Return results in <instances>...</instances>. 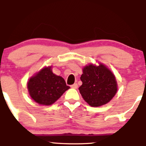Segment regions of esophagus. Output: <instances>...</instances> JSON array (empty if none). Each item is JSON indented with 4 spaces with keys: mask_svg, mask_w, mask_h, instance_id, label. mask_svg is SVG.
<instances>
[{
    "mask_svg": "<svg viewBox=\"0 0 146 146\" xmlns=\"http://www.w3.org/2000/svg\"><path fill=\"white\" fill-rule=\"evenodd\" d=\"M78 84H77V83L73 84H72L71 86V88H78Z\"/></svg>",
    "mask_w": 146,
    "mask_h": 146,
    "instance_id": "obj_1",
    "label": "esophagus"
}]
</instances>
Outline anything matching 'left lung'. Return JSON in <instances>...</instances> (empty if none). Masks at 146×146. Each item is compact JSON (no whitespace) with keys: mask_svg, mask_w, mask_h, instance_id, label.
Masks as SVG:
<instances>
[{"mask_svg":"<svg viewBox=\"0 0 146 146\" xmlns=\"http://www.w3.org/2000/svg\"><path fill=\"white\" fill-rule=\"evenodd\" d=\"M80 80L82 85L79 87L80 93L90 106L98 107L106 104L117 93L115 76L102 64L98 66L93 64L85 66Z\"/></svg>","mask_w":146,"mask_h":146,"instance_id":"8db88e82","label":"left lung"}]
</instances>
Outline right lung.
<instances>
[{
  "label": "right lung",
  "mask_w": 146,
  "mask_h": 146,
  "mask_svg": "<svg viewBox=\"0 0 146 146\" xmlns=\"http://www.w3.org/2000/svg\"><path fill=\"white\" fill-rule=\"evenodd\" d=\"M30 96L41 105H51L70 88L64 80L53 74L51 67L42 69L28 82Z\"/></svg>",
  "instance_id": "right-lung-1"
}]
</instances>
